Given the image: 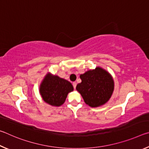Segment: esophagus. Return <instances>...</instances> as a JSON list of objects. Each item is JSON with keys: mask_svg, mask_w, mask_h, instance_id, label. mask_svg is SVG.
Segmentation results:
<instances>
[{"mask_svg": "<svg viewBox=\"0 0 149 149\" xmlns=\"http://www.w3.org/2000/svg\"><path fill=\"white\" fill-rule=\"evenodd\" d=\"M73 87H74V89H75V87H76V85H77V83L76 82H73Z\"/></svg>", "mask_w": 149, "mask_h": 149, "instance_id": "obj_1", "label": "esophagus"}]
</instances>
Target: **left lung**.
Wrapping results in <instances>:
<instances>
[{"mask_svg": "<svg viewBox=\"0 0 149 149\" xmlns=\"http://www.w3.org/2000/svg\"><path fill=\"white\" fill-rule=\"evenodd\" d=\"M81 82L76 86L85 102L91 107L105 104L114 91V80L106 70L97 67L80 75Z\"/></svg>", "mask_w": 149, "mask_h": 149, "instance_id": "left-lung-1", "label": "left lung"}]
</instances>
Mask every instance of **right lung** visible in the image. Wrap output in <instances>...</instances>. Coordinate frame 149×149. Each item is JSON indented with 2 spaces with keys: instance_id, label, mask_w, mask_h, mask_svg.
Segmentation results:
<instances>
[{
  "instance_id": "right-lung-1",
  "label": "right lung",
  "mask_w": 149,
  "mask_h": 149,
  "mask_svg": "<svg viewBox=\"0 0 149 149\" xmlns=\"http://www.w3.org/2000/svg\"><path fill=\"white\" fill-rule=\"evenodd\" d=\"M74 90L68 81L57 75L47 74L40 86V93L48 104L59 107L65 102L68 94Z\"/></svg>"
}]
</instances>
